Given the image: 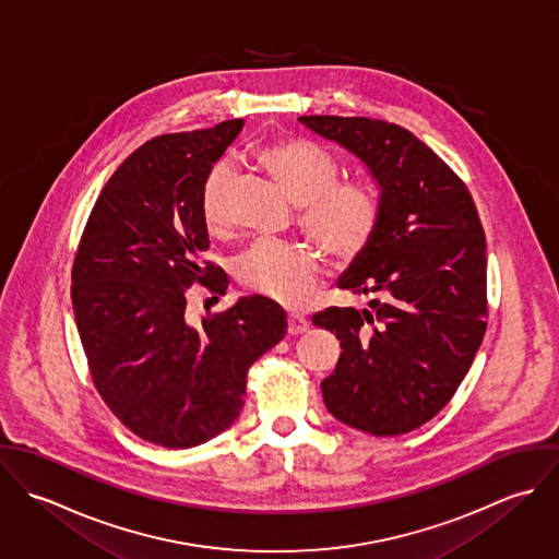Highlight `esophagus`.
<instances>
[{
  "mask_svg": "<svg viewBox=\"0 0 559 559\" xmlns=\"http://www.w3.org/2000/svg\"><path fill=\"white\" fill-rule=\"evenodd\" d=\"M310 329V322L304 317H297V314H290L288 317V333L290 335H299V333H306Z\"/></svg>",
  "mask_w": 559,
  "mask_h": 559,
  "instance_id": "1",
  "label": "esophagus"
}]
</instances>
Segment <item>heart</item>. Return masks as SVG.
<instances>
[{
	"instance_id": "heart-1",
	"label": "heart",
	"mask_w": 559,
	"mask_h": 559,
	"mask_svg": "<svg viewBox=\"0 0 559 559\" xmlns=\"http://www.w3.org/2000/svg\"><path fill=\"white\" fill-rule=\"evenodd\" d=\"M253 157L301 206V228L326 255L344 262L366 249L379 224L377 195L368 185L337 182L340 165L326 151L306 140H282L258 148ZM228 176L226 165L213 167L200 193L202 219L215 235L228 224ZM237 275L247 290L301 308L314 295L319 258L301 242L262 239L240 255Z\"/></svg>"
}]
</instances>
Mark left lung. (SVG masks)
Instances as JSON below:
<instances>
[{
  "mask_svg": "<svg viewBox=\"0 0 559 559\" xmlns=\"http://www.w3.org/2000/svg\"><path fill=\"white\" fill-rule=\"evenodd\" d=\"M299 122L359 160L379 189V224L337 288L368 306L312 317L340 340L320 383L326 411L374 437L432 419L469 372L486 331V239L472 193L424 142L372 118Z\"/></svg>",
  "mask_w": 559,
  "mask_h": 559,
  "instance_id": "obj_1",
  "label": "left lung"
}]
</instances>
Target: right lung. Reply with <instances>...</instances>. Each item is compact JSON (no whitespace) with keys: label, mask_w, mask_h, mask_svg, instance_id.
Wrapping results in <instances>:
<instances>
[{"label":"right lung","mask_w":559,"mask_h":559,"mask_svg":"<svg viewBox=\"0 0 559 559\" xmlns=\"http://www.w3.org/2000/svg\"><path fill=\"white\" fill-rule=\"evenodd\" d=\"M245 120L160 135L140 146L103 187L73 264V312L94 385L144 441L195 448L235 424L249 366L288 329L262 297L189 324L193 282L226 295L209 249L202 185Z\"/></svg>","instance_id":"1"}]
</instances>
